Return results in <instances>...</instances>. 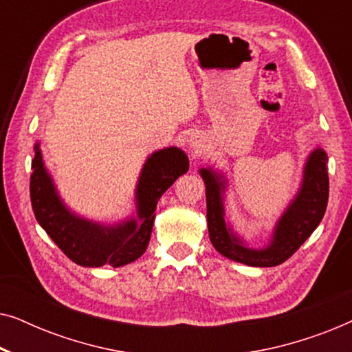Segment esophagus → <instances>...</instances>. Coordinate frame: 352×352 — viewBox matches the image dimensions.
Listing matches in <instances>:
<instances>
[{"label":"esophagus","instance_id":"1","mask_svg":"<svg viewBox=\"0 0 352 352\" xmlns=\"http://www.w3.org/2000/svg\"><path fill=\"white\" fill-rule=\"evenodd\" d=\"M189 144H190V147L194 148V151H195L197 153L201 152V148H204V142L200 141L199 136H190V139H189Z\"/></svg>","mask_w":352,"mask_h":352}]
</instances>
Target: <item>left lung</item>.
I'll return each mask as SVG.
<instances>
[{"instance_id":"8db88e82","label":"left lung","mask_w":352,"mask_h":352,"mask_svg":"<svg viewBox=\"0 0 352 352\" xmlns=\"http://www.w3.org/2000/svg\"><path fill=\"white\" fill-rule=\"evenodd\" d=\"M325 151L317 147L307 157L302 182L295 199L274 229L272 240L266 248L245 247L242 240L226 224L223 194L226 179L213 170L201 168L200 175L206 187V221L213 247L232 261L254 267H272L287 261L324 218L329 201V171Z\"/></svg>"}]
</instances>
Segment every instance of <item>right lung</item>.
<instances>
[{"mask_svg":"<svg viewBox=\"0 0 352 352\" xmlns=\"http://www.w3.org/2000/svg\"><path fill=\"white\" fill-rule=\"evenodd\" d=\"M32 170V208L52 242L80 266L100 267L109 264L120 267L136 261L146 252L158 200L177 177L189 170V158L177 147L153 152L144 163L136 187L138 218L117 226L93 223L67 208L46 171L38 142Z\"/></svg>","mask_w":352,"mask_h":352,"instance_id":"right-lung-1","label":"right lung"}]
</instances>
